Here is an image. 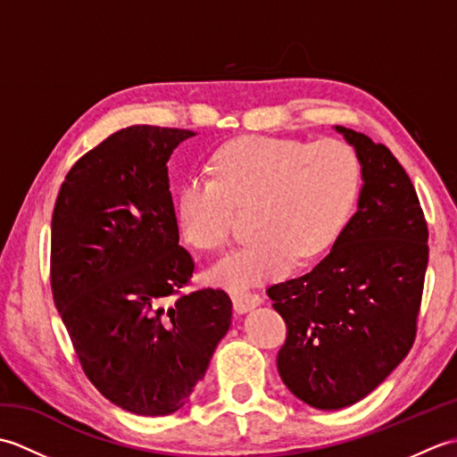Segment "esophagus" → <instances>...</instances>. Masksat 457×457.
Returning <instances> with one entry per match:
<instances>
[{
  "instance_id": "1",
  "label": "esophagus",
  "mask_w": 457,
  "mask_h": 457,
  "mask_svg": "<svg viewBox=\"0 0 457 457\" xmlns=\"http://www.w3.org/2000/svg\"><path fill=\"white\" fill-rule=\"evenodd\" d=\"M231 300H234V308L237 314H245L255 306L263 304V296L255 293H245V290H236V293H231Z\"/></svg>"
}]
</instances>
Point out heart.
<instances>
[{
	"label": "heart",
	"mask_w": 457,
	"mask_h": 457,
	"mask_svg": "<svg viewBox=\"0 0 457 457\" xmlns=\"http://www.w3.org/2000/svg\"><path fill=\"white\" fill-rule=\"evenodd\" d=\"M213 177L194 174L177 198V223L192 247L228 244L237 208L251 212L247 245L212 267L228 288L285 275L296 263L326 255L342 236L359 192V162L345 143L244 137L213 154Z\"/></svg>",
	"instance_id": "heart-1"
}]
</instances>
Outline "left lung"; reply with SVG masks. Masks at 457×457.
<instances>
[{"label":"left lung","instance_id":"8db88e82","mask_svg":"<svg viewBox=\"0 0 457 457\" xmlns=\"http://www.w3.org/2000/svg\"><path fill=\"white\" fill-rule=\"evenodd\" d=\"M336 131L361 164L357 212L310 273L267 288L287 324L278 375L320 411L361 401L411 352L428 267V226L409 174L385 145Z\"/></svg>","mask_w":457,"mask_h":457}]
</instances>
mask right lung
Wrapping results in <instances>:
<instances>
[{"label": "right lung", "instance_id": "1", "mask_svg": "<svg viewBox=\"0 0 457 457\" xmlns=\"http://www.w3.org/2000/svg\"><path fill=\"white\" fill-rule=\"evenodd\" d=\"M194 135L115 131L74 162L53 212L51 288L74 352L105 399L141 416L187 404L231 324L223 290L180 293L194 261L179 245L167 162Z\"/></svg>", "mask_w": 457, "mask_h": 457}]
</instances>
